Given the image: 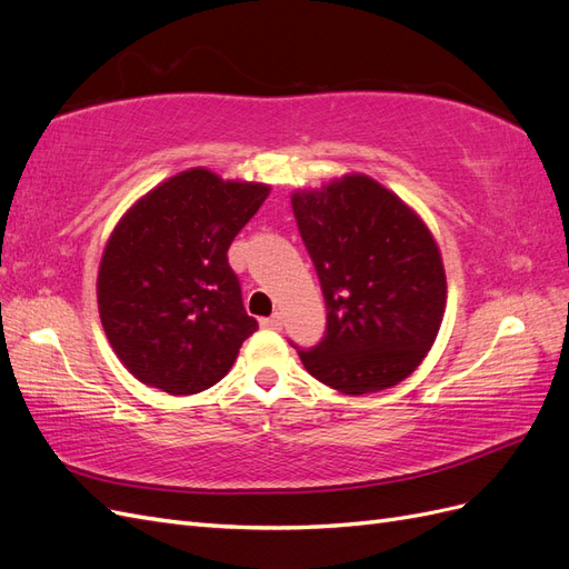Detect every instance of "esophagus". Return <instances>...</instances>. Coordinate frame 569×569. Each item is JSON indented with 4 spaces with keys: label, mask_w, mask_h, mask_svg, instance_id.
Masks as SVG:
<instances>
[{
    "label": "esophagus",
    "mask_w": 569,
    "mask_h": 569,
    "mask_svg": "<svg viewBox=\"0 0 569 569\" xmlns=\"http://www.w3.org/2000/svg\"><path fill=\"white\" fill-rule=\"evenodd\" d=\"M261 327H268V330H282V316L272 313L270 318H263Z\"/></svg>",
    "instance_id": "1"
}]
</instances>
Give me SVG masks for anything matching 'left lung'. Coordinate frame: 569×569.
<instances>
[{"label": "left lung", "instance_id": "left-lung-1", "mask_svg": "<svg viewBox=\"0 0 569 569\" xmlns=\"http://www.w3.org/2000/svg\"><path fill=\"white\" fill-rule=\"evenodd\" d=\"M327 306V330L299 349L303 368L341 393L382 391L432 349L446 272L420 216L368 176H343L291 197Z\"/></svg>", "mask_w": 569, "mask_h": 569}]
</instances>
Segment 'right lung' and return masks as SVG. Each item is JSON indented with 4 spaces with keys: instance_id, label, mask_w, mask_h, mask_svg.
I'll return each mask as SVG.
<instances>
[{
    "instance_id": "add662e5",
    "label": "right lung",
    "mask_w": 569,
    "mask_h": 569,
    "mask_svg": "<svg viewBox=\"0 0 569 569\" xmlns=\"http://www.w3.org/2000/svg\"><path fill=\"white\" fill-rule=\"evenodd\" d=\"M270 187L192 168L118 220L99 263L97 301L111 349L137 380L173 396L226 377L258 322L228 249Z\"/></svg>"
}]
</instances>
